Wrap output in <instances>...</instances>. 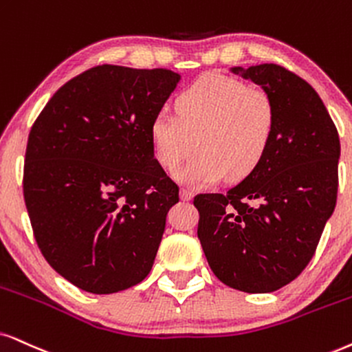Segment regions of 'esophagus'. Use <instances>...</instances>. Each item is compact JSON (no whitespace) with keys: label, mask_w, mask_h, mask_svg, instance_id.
Returning a JSON list of instances; mask_svg holds the SVG:
<instances>
[{"label":"esophagus","mask_w":352,"mask_h":352,"mask_svg":"<svg viewBox=\"0 0 352 352\" xmlns=\"http://www.w3.org/2000/svg\"><path fill=\"white\" fill-rule=\"evenodd\" d=\"M193 198V191L190 188H180V199H184V201H190V199Z\"/></svg>","instance_id":"esophagus-1"}]
</instances>
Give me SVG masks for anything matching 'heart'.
<instances>
[{
  "label": "heart",
  "mask_w": 352,
  "mask_h": 352,
  "mask_svg": "<svg viewBox=\"0 0 352 352\" xmlns=\"http://www.w3.org/2000/svg\"><path fill=\"white\" fill-rule=\"evenodd\" d=\"M175 112L155 115L151 143L155 161L177 170L190 186H208L222 177L245 179L263 161L276 130V105L263 87L222 74H204L175 100Z\"/></svg>",
  "instance_id": "1"
}]
</instances>
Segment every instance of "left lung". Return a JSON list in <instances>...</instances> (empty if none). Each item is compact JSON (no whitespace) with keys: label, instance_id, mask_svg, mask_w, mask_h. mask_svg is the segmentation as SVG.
I'll return each instance as SVG.
<instances>
[{"label":"left lung","instance_id":"8db88e82","mask_svg":"<svg viewBox=\"0 0 352 352\" xmlns=\"http://www.w3.org/2000/svg\"><path fill=\"white\" fill-rule=\"evenodd\" d=\"M270 92L271 144L250 175L228 193L195 197L198 239L226 286L263 294L299 276L335 211L340 136L309 82L279 65L230 69Z\"/></svg>","mask_w":352,"mask_h":352}]
</instances>
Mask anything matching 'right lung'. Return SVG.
Segmentation results:
<instances>
[{
  "label": "right lung",
  "mask_w": 352,
  "mask_h": 352,
  "mask_svg": "<svg viewBox=\"0 0 352 352\" xmlns=\"http://www.w3.org/2000/svg\"><path fill=\"white\" fill-rule=\"evenodd\" d=\"M180 74L102 65L61 86L29 133L24 199L48 265L92 294L153 268L179 186L155 161L151 123Z\"/></svg>",
  "instance_id": "right-lung-1"
}]
</instances>
